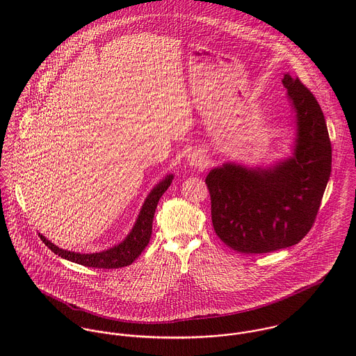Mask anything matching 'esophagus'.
<instances>
[{
    "label": "esophagus",
    "mask_w": 356,
    "mask_h": 356,
    "mask_svg": "<svg viewBox=\"0 0 356 356\" xmlns=\"http://www.w3.org/2000/svg\"><path fill=\"white\" fill-rule=\"evenodd\" d=\"M188 165L195 170H202L207 164L205 154L202 151H193L188 154Z\"/></svg>",
    "instance_id": "34e87169"
}]
</instances>
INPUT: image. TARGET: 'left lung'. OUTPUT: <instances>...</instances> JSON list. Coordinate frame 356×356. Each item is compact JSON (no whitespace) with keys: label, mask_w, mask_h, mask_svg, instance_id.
I'll use <instances>...</instances> for the list:
<instances>
[{"label":"left lung","mask_w":356,"mask_h":356,"mask_svg":"<svg viewBox=\"0 0 356 356\" xmlns=\"http://www.w3.org/2000/svg\"><path fill=\"white\" fill-rule=\"evenodd\" d=\"M282 85L295 111L289 157L268 167L223 163L205 184L216 236L241 254H267L298 244L309 232L332 171V145L314 95L285 74Z\"/></svg>","instance_id":"left-lung-1"}]
</instances>
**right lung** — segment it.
Instances as JSON below:
<instances>
[{"label":"right lung","instance_id":"add662e5","mask_svg":"<svg viewBox=\"0 0 356 356\" xmlns=\"http://www.w3.org/2000/svg\"><path fill=\"white\" fill-rule=\"evenodd\" d=\"M174 179L172 174L165 175L152 191L147 196L145 202L143 204L140 213L136 219V223L130 233L124 237V240L112 248L104 250L95 254H79L67 251L63 248H58L49 241L45 236L40 233L41 240L45 243V245L51 250V252L58 254L63 259H67L70 261L86 266V267H96V268H119L131 264L141 252L145 250V247L149 243L151 234H152V222L154 216V211L160 197L163 193L168 189Z\"/></svg>","mask_w":356,"mask_h":356}]
</instances>
